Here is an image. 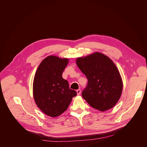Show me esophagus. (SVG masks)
<instances>
[{"label": "esophagus", "instance_id": "1", "mask_svg": "<svg viewBox=\"0 0 147 147\" xmlns=\"http://www.w3.org/2000/svg\"><path fill=\"white\" fill-rule=\"evenodd\" d=\"M76 92H77V95H79L81 94V90H80V89L77 90Z\"/></svg>", "mask_w": 147, "mask_h": 147}]
</instances>
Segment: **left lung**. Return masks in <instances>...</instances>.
<instances>
[{
    "label": "left lung",
    "instance_id": "1",
    "mask_svg": "<svg viewBox=\"0 0 147 147\" xmlns=\"http://www.w3.org/2000/svg\"><path fill=\"white\" fill-rule=\"evenodd\" d=\"M76 64L88 80L82 96L93 108L101 112L115 106L123 91V81L114 62L95 52L76 59Z\"/></svg>",
    "mask_w": 147,
    "mask_h": 147
}]
</instances>
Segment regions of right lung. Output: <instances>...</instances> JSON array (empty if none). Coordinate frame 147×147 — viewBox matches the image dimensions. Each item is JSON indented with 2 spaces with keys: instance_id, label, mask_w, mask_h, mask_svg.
Masks as SVG:
<instances>
[{
  "instance_id": "right-lung-1",
  "label": "right lung",
  "mask_w": 147,
  "mask_h": 147,
  "mask_svg": "<svg viewBox=\"0 0 147 147\" xmlns=\"http://www.w3.org/2000/svg\"><path fill=\"white\" fill-rule=\"evenodd\" d=\"M68 58L51 55L41 61L33 81V96L39 109L47 116L55 117L68 108L76 91L69 88L62 73L69 63Z\"/></svg>"
}]
</instances>
